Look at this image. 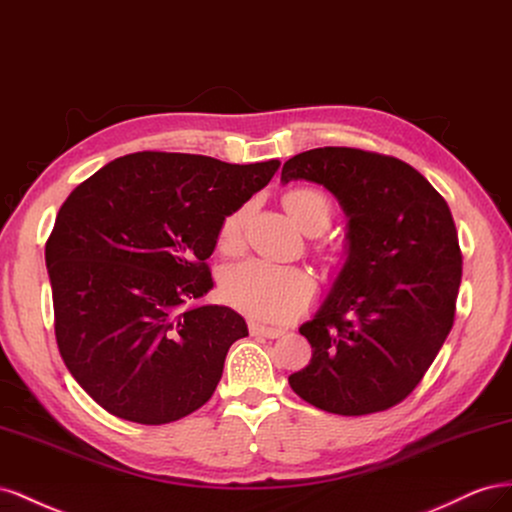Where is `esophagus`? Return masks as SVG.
Segmentation results:
<instances>
[{"mask_svg":"<svg viewBox=\"0 0 512 512\" xmlns=\"http://www.w3.org/2000/svg\"><path fill=\"white\" fill-rule=\"evenodd\" d=\"M248 330H251L253 337H266V339H279L285 334L283 328H268L261 324H248Z\"/></svg>","mask_w":512,"mask_h":512,"instance_id":"1","label":"esophagus"}]
</instances>
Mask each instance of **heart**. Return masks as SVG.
<instances>
[{
	"label": "heart",
	"mask_w": 512,
	"mask_h": 512,
	"mask_svg": "<svg viewBox=\"0 0 512 512\" xmlns=\"http://www.w3.org/2000/svg\"><path fill=\"white\" fill-rule=\"evenodd\" d=\"M283 206L296 225L309 236L324 233L334 218L330 197L311 186L291 188L283 195ZM246 216V206L225 216L221 231H218L221 251L231 253L240 248ZM221 296L233 309L251 317L266 321H289L311 304L315 296V283L300 268L270 264V261L261 259H246L223 270Z\"/></svg>",
	"instance_id": "heart-1"
}]
</instances>
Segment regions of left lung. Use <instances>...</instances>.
<instances>
[{"label": "left lung", "instance_id": "1", "mask_svg": "<svg viewBox=\"0 0 512 512\" xmlns=\"http://www.w3.org/2000/svg\"><path fill=\"white\" fill-rule=\"evenodd\" d=\"M283 184L326 186L349 216V255L332 294L300 326L311 362L289 386L339 416L384 412L425 377L455 324L463 255L446 199L403 160L315 148Z\"/></svg>", "mask_w": 512, "mask_h": 512}]
</instances>
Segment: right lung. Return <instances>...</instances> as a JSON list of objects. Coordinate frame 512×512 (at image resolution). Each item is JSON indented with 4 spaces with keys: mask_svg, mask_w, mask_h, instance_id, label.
I'll return each mask as SVG.
<instances>
[{
    "mask_svg": "<svg viewBox=\"0 0 512 512\" xmlns=\"http://www.w3.org/2000/svg\"><path fill=\"white\" fill-rule=\"evenodd\" d=\"M279 165L135 152L62 203L45 246L55 339L102 410L167 425L210 401L248 328L229 306L191 302L214 285L206 259L225 216Z\"/></svg>",
    "mask_w": 512,
    "mask_h": 512,
    "instance_id": "right-lung-1",
    "label": "right lung"
}]
</instances>
